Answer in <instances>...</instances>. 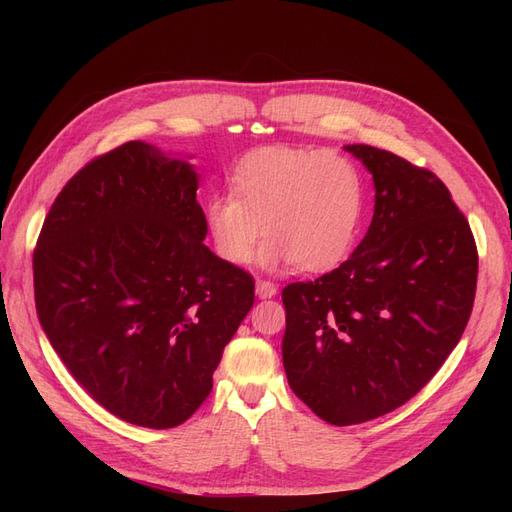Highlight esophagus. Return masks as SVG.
<instances>
[{"label":"esophagus","instance_id":"34e87169","mask_svg":"<svg viewBox=\"0 0 512 512\" xmlns=\"http://www.w3.org/2000/svg\"><path fill=\"white\" fill-rule=\"evenodd\" d=\"M256 292H258L260 299H271L277 294V286L271 280H262V277H260V280L256 282Z\"/></svg>","mask_w":512,"mask_h":512}]
</instances>
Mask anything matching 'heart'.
<instances>
[{"instance_id": "heart-1", "label": "heart", "mask_w": 512, "mask_h": 512, "mask_svg": "<svg viewBox=\"0 0 512 512\" xmlns=\"http://www.w3.org/2000/svg\"><path fill=\"white\" fill-rule=\"evenodd\" d=\"M230 194L205 203L220 258L243 265L262 235L260 262L329 271L352 252L365 211V179L352 160L324 149L265 147L232 168Z\"/></svg>"}]
</instances>
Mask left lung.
I'll use <instances>...</instances> for the list:
<instances>
[{"mask_svg":"<svg viewBox=\"0 0 512 512\" xmlns=\"http://www.w3.org/2000/svg\"><path fill=\"white\" fill-rule=\"evenodd\" d=\"M346 151L374 175L367 235L337 269L282 290L290 389L339 427L404 406L438 374L478 275L472 228L438 175L371 145Z\"/></svg>","mask_w":512,"mask_h":512,"instance_id":"8db88e82","label":"left lung"}]
</instances>
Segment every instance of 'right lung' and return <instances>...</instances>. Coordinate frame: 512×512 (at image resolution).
I'll return each instance as SVG.
<instances>
[{
  "label": "right lung",
  "instance_id": "obj_1",
  "mask_svg": "<svg viewBox=\"0 0 512 512\" xmlns=\"http://www.w3.org/2000/svg\"><path fill=\"white\" fill-rule=\"evenodd\" d=\"M190 164L130 141L55 198L34 250L36 312L85 393L151 429L188 421L254 305V277L203 243Z\"/></svg>",
  "mask_w": 512,
  "mask_h": 512
}]
</instances>
